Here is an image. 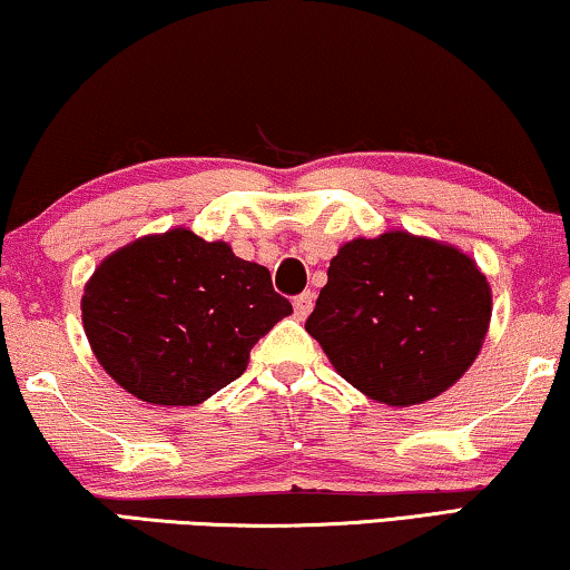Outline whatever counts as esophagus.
<instances>
[{"label": "esophagus", "mask_w": 570, "mask_h": 570, "mask_svg": "<svg viewBox=\"0 0 570 570\" xmlns=\"http://www.w3.org/2000/svg\"><path fill=\"white\" fill-rule=\"evenodd\" d=\"M312 304H315V296L309 292H304L299 296H294V315L296 320H304L312 312Z\"/></svg>", "instance_id": "34e87169"}]
</instances>
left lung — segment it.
Listing matches in <instances>:
<instances>
[{
	"label": "left lung",
	"mask_w": 570,
	"mask_h": 570,
	"mask_svg": "<svg viewBox=\"0 0 570 570\" xmlns=\"http://www.w3.org/2000/svg\"><path fill=\"white\" fill-rule=\"evenodd\" d=\"M488 323L491 286L470 255L390 229L341 247L304 327L343 380L407 407L468 372Z\"/></svg>",
	"instance_id": "8db88e82"
}]
</instances>
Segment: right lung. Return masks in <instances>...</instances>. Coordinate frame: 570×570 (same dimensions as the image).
Segmentation results:
<instances>
[{
  "mask_svg": "<svg viewBox=\"0 0 570 570\" xmlns=\"http://www.w3.org/2000/svg\"><path fill=\"white\" fill-rule=\"evenodd\" d=\"M286 315L292 302L274 292L266 266L186 227L108 255L82 296L95 358L151 405H198L227 387Z\"/></svg>",
  "mask_w": 570,
  "mask_h": 570,
  "instance_id": "add662e5",
  "label": "right lung"
}]
</instances>
